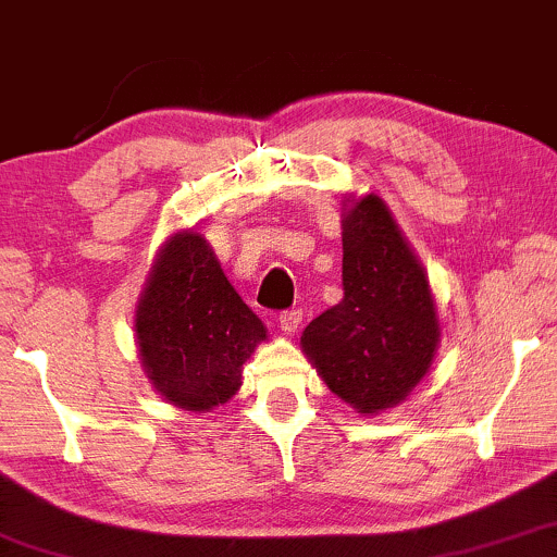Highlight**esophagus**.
Listing matches in <instances>:
<instances>
[{
  "instance_id": "34e87169",
  "label": "esophagus",
  "mask_w": 557,
  "mask_h": 557,
  "mask_svg": "<svg viewBox=\"0 0 557 557\" xmlns=\"http://www.w3.org/2000/svg\"><path fill=\"white\" fill-rule=\"evenodd\" d=\"M300 319H302L300 311H283V313H280V319H277V326L283 329L285 334H293V331H298Z\"/></svg>"
}]
</instances>
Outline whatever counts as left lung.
Returning <instances> with one entry per match:
<instances>
[{
  "mask_svg": "<svg viewBox=\"0 0 557 557\" xmlns=\"http://www.w3.org/2000/svg\"><path fill=\"white\" fill-rule=\"evenodd\" d=\"M342 228L344 295L308 323L300 344L331 393L377 413L426 375L440 326L426 274L385 202L362 197Z\"/></svg>",
  "mask_w": 557,
  "mask_h": 557,
  "instance_id": "obj_1",
  "label": "left lung"
}]
</instances>
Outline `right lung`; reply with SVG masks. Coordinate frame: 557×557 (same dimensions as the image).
Masks as SVG:
<instances>
[{
	"mask_svg": "<svg viewBox=\"0 0 557 557\" xmlns=\"http://www.w3.org/2000/svg\"><path fill=\"white\" fill-rule=\"evenodd\" d=\"M136 336L153 388L169 404L208 411L242 385V364L264 323L238 298L206 238L177 234L161 249L140 295Z\"/></svg>",
	"mask_w": 557,
	"mask_h": 557,
	"instance_id": "right-lung-1",
	"label": "right lung"
}]
</instances>
